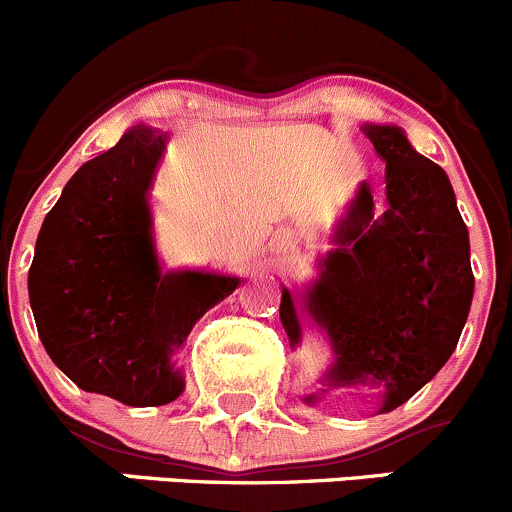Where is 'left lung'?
I'll return each mask as SVG.
<instances>
[{
    "mask_svg": "<svg viewBox=\"0 0 512 512\" xmlns=\"http://www.w3.org/2000/svg\"><path fill=\"white\" fill-rule=\"evenodd\" d=\"M364 136L386 160V210L374 218L369 185H361L339 247L299 304L332 342L324 391L376 386L381 411H394L456 349L473 299L471 245L441 165L418 156L396 126L369 123ZM280 319L297 344L302 329L287 289Z\"/></svg>",
    "mask_w": 512,
    "mask_h": 512,
    "instance_id": "obj_1",
    "label": "left lung"
}]
</instances>
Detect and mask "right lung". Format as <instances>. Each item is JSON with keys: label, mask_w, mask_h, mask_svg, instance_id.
Listing matches in <instances>:
<instances>
[{"label": "right lung", "mask_w": 512, "mask_h": 512, "mask_svg": "<svg viewBox=\"0 0 512 512\" xmlns=\"http://www.w3.org/2000/svg\"><path fill=\"white\" fill-rule=\"evenodd\" d=\"M165 138L131 128L86 160L46 213L29 267V302L46 354L79 389L126 406L183 391L170 356L237 277L160 272L146 195Z\"/></svg>", "instance_id": "obj_1"}]
</instances>
